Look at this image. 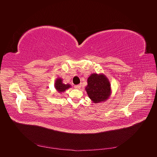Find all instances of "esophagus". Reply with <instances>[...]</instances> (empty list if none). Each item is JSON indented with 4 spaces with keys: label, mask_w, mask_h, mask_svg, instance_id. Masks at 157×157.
Instances as JSON below:
<instances>
[{
    "label": "esophagus",
    "mask_w": 157,
    "mask_h": 157,
    "mask_svg": "<svg viewBox=\"0 0 157 157\" xmlns=\"http://www.w3.org/2000/svg\"><path fill=\"white\" fill-rule=\"evenodd\" d=\"M80 87H81V85L80 84H78V85H76V86H75V88H78V89L80 88Z\"/></svg>",
    "instance_id": "1"
}]
</instances>
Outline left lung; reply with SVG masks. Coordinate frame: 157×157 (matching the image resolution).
Here are the masks:
<instances>
[{
  "instance_id": "left-lung-1",
  "label": "left lung",
  "mask_w": 157,
  "mask_h": 157,
  "mask_svg": "<svg viewBox=\"0 0 157 157\" xmlns=\"http://www.w3.org/2000/svg\"><path fill=\"white\" fill-rule=\"evenodd\" d=\"M87 83L85 90L94 103L104 102L110 98L112 93L111 83L105 75L92 73L88 78Z\"/></svg>"
}]
</instances>
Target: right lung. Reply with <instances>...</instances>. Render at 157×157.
<instances>
[{
    "mask_svg": "<svg viewBox=\"0 0 157 157\" xmlns=\"http://www.w3.org/2000/svg\"><path fill=\"white\" fill-rule=\"evenodd\" d=\"M54 87L57 92H58L59 93H62L64 92L66 90L70 88L71 87V85L69 84H63V79L60 77H58L56 80Z\"/></svg>",
    "mask_w": 157,
    "mask_h": 157,
    "instance_id": "add662e5",
    "label": "right lung"
}]
</instances>
